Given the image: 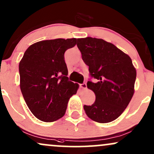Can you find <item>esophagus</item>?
Returning <instances> with one entry per match:
<instances>
[{
    "label": "esophagus",
    "instance_id": "1",
    "mask_svg": "<svg viewBox=\"0 0 154 154\" xmlns=\"http://www.w3.org/2000/svg\"><path fill=\"white\" fill-rule=\"evenodd\" d=\"M79 86H80L81 88L83 89H87V84L86 83L80 84V85H79Z\"/></svg>",
    "mask_w": 154,
    "mask_h": 154
}]
</instances>
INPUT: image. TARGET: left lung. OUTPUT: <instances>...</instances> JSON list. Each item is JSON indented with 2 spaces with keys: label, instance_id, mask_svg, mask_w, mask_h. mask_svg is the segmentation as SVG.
I'll list each match as a JSON object with an SVG mask.
<instances>
[{
  "label": "left lung",
  "instance_id": "8db88e82",
  "mask_svg": "<svg viewBox=\"0 0 154 154\" xmlns=\"http://www.w3.org/2000/svg\"><path fill=\"white\" fill-rule=\"evenodd\" d=\"M77 47L90 75L97 82H87L96 100L84 106L91 120L108 123L117 119L129 104L134 93L137 71L131 59L112 43L102 39L79 38Z\"/></svg>",
  "mask_w": 154,
  "mask_h": 154
}]
</instances>
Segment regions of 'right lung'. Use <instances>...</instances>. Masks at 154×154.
<instances>
[{
	"mask_svg": "<svg viewBox=\"0 0 154 154\" xmlns=\"http://www.w3.org/2000/svg\"><path fill=\"white\" fill-rule=\"evenodd\" d=\"M77 38L42 40L31 45L19 63L20 87L29 109L45 122L65 115L69 98L79 85L68 80L64 54Z\"/></svg>",
	"mask_w": 154,
	"mask_h": 154,
	"instance_id": "right-lung-1",
	"label": "right lung"
}]
</instances>
